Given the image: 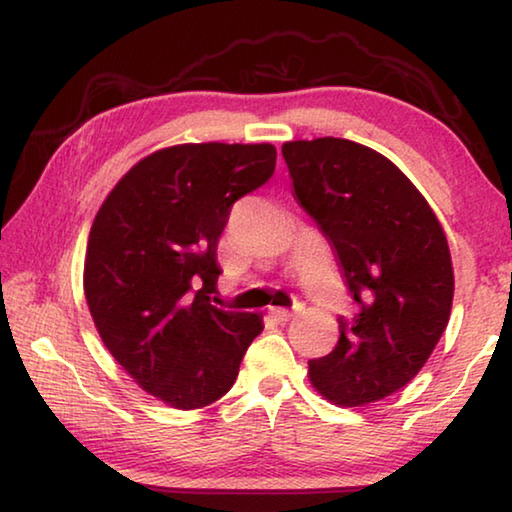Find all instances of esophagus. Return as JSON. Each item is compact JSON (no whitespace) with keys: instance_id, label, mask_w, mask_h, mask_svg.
<instances>
[{"instance_id":"esophagus-1","label":"esophagus","mask_w":512,"mask_h":512,"mask_svg":"<svg viewBox=\"0 0 512 512\" xmlns=\"http://www.w3.org/2000/svg\"><path fill=\"white\" fill-rule=\"evenodd\" d=\"M270 313L276 322H288L295 315V311H288V308H270Z\"/></svg>"}]
</instances>
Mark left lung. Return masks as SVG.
<instances>
[{
	"instance_id": "8db88e82",
	"label": "left lung",
	"mask_w": 512,
	"mask_h": 512,
	"mask_svg": "<svg viewBox=\"0 0 512 512\" xmlns=\"http://www.w3.org/2000/svg\"><path fill=\"white\" fill-rule=\"evenodd\" d=\"M295 199L331 242L358 311L338 317L329 356L308 381L342 408L390 397L413 379L447 329L454 267L429 201L399 167L345 138L283 142Z\"/></svg>"
}]
</instances>
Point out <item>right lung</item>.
Instances as JSON below:
<instances>
[{
	"mask_svg": "<svg viewBox=\"0 0 512 512\" xmlns=\"http://www.w3.org/2000/svg\"><path fill=\"white\" fill-rule=\"evenodd\" d=\"M276 149L186 142L138 161L92 222L83 292L97 333L142 390L192 410L236 383L263 315L222 311L217 240L231 206L274 174Z\"/></svg>",
	"mask_w": 512,
	"mask_h": 512,
	"instance_id": "obj_1",
	"label": "right lung"
}]
</instances>
